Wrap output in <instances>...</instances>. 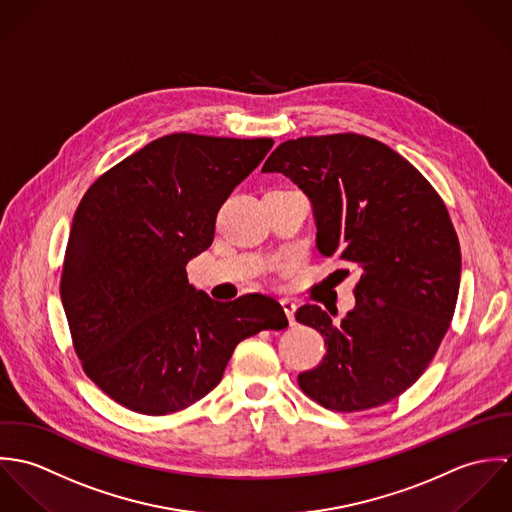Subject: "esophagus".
Returning a JSON list of instances; mask_svg holds the SVG:
<instances>
[{"instance_id":"obj_1","label":"esophagus","mask_w":512,"mask_h":512,"mask_svg":"<svg viewBox=\"0 0 512 512\" xmlns=\"http://www.w3.org/2000/svg\"><path fill=\"white\" fill-rule=\"evenodd\" d=\"M280 303H282V307H284V311H286V315H288V321L290 323H295V309H297V303L290 299V297H284V299H280Z\"/></svg>"}]
</instances>
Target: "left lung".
<instances>
[{
    "instance_id": "8db88e82",
    "label": "left lung",
    "mask_w": 512,
    "mask_h": 512,
    "mask_svg": "<svg viewBox=\"0 0 512 512\" xmlns=\"http://www.w3.org/2000/svg\"><path fill=\"white\" fill-rule=\"evenodd\" d=\"M262 171L307 195L317 250L363 272L341 323L319 305L297 309L327 347L297 376L301 390L335 412L394 400L432 363L457 303L461 250L441 197L400 153L359 134L288 140Z\"/></svg>"
}]
</instances>
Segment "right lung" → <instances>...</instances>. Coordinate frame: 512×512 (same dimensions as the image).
<instances>
[{
  "label": "right lung",
  "mask_w": 512,
  "mask_h": 512,
  "mask_svg": "<svg viewBox=\"0 0 512 512\" xmlns=\"http://www.w3.org/2000/svg\"><path fill=\"white\" fill-rule=\"evenodd\" d=\"M272 146L270 138L171 134L84 193L61 299L84 372L118 404L147 416L183 410L219 384L242 339L288 327L276 299L215 301L185 270L213 244L222 203Z\"/></svg>",
  "instance_id": "add662e5"
}]
</instances>
